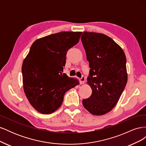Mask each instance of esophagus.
Here are the masks:
<instances>
[{"label":"esophagus","instance_id":"esophagus-1","mask_svg":"<svg viewBox=\"0 0 146 146\" xmlns=\"http://www.w3.org/2000/svg\"><path fill=\"white\" fill-rule=\"evenodd\" d=\"M85 82V78L84 76H82V78H80V84H84Z\"/></svg>","mask_w":146,"mask_h":146}]
</instances>
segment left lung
<instances>
[{
  "label": "left lung",
  "instance_id": "1",
  "mask_svg": "<svg viewBox=\"0 0 146 146\" xmlns=\"http://www.w3.org/2000/svg\"><path fill=\"white\" fill-rule=\"evenodd\" d=\"M81 40L90 68L87 83L92 89L83 105L93 115H103L115 107L126 86L125 55L116 42L102 33L85 32Z\"/></svg>",
  "mask_w": 146,
  "mask_h": 146
}]
</instances>
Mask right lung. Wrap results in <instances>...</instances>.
Instances as JSON below:
<instances>
[{"label":"right lung","instance_id":"right-lung-1","mask_svg":"<svg viewBox=\"0 0 146 146\" xmlns=\"http://www.w3.org/2000/svg\"><path fill=\"white\" fill-rule=\"evenodd\" d=\"M82 33L52 34L31 46L22 66L23 86L29 102L38 112L48 114L56 111L66 92L79 84L63 72L66 53L78 42Z\"/></svg>","mask_w":146,"mask_h":146}]
</instances>
